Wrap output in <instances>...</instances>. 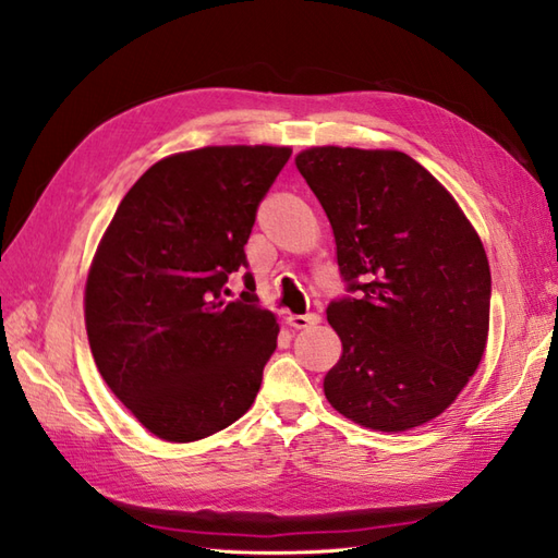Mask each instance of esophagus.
<instances>
[{"label": "esophagus", "instance_id": "obj_1", "mask_svg": "<svg viewBox=\"0 0 558 558\" xmlns=\"http://www.w3.org/2000/svg\"><path fill=\"white\" fill-rule=\"evenodd\" d=\"M286 322H288V326L302 330V328H312L316 324H322V316L314 314V312L312 314H290Z\"/></svg>", "mask_w": 558, "mask_h": 558}]
</instances>
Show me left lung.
<instances>
[{"instance_id":"1","label":"left lung","mask_w":558,"mask_h":558,"mask_svg":"<svg viewBox=\"0 0 558 558\" xmlns=\"http://www.w3.org/2000/svg\"><path fill=\"white\" fill-rule=\"evenodd\" d=\"M336 236L342 342L324 393L342 417L408 432L453 405L489 336L492 272L448 189L400 150L314 146L294 158Z\"/></svg>"}]
</instances>
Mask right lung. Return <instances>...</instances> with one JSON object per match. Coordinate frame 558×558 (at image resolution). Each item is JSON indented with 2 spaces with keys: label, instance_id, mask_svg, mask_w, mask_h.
<instances>
[{
  "label": "right lung",
  "instance_id": "add662e5",
  "mask_svg": "<svg viewBox=\"0 0 558 558\" xmlns=\"http://www.w3.org/2000/svg\"><path fill=\"white\" fill-rule=\"evenodd\" d=\"M292 148L206 146L138 177L93 256L83 314L93 360L124 408L162 441L192 444L252 408L276 350V314L248 292L256 208Z\"/></svg>",
  "mask_w": 558,
  "mask_h": 558
}]
</instances>
